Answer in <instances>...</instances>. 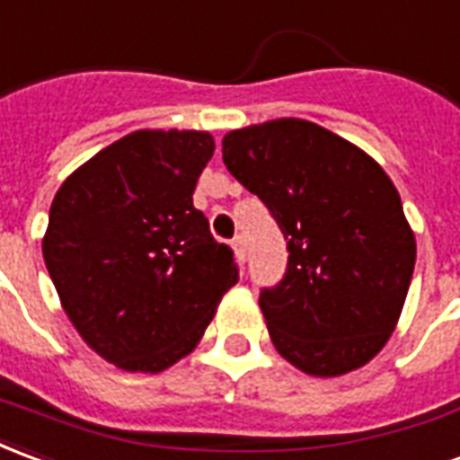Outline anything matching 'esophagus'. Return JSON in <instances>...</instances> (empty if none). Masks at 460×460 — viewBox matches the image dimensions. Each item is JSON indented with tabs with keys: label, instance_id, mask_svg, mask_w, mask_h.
Listing matches in <instances>:
<instances>
[{
	"label": "esophagus",
	"instance_id": "1",
	"mask_svg": "<svg viewBox=\"0 0 460 460\" xmlns=\"http://www.w3.org/2000/svg\"><path fill=\"white\" fill-rule=\"evenodd\" d=\"M233 250H235L237 260H240V262H245V260H247V243H245V237L237 235L235 240H233Z\"/></svg>",
	"mask_w": 460,
	"mask_h": 460
}]
</instances>
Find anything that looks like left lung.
I'll use <instances>...</instances> for the list:
<instances>
[{"label": "left lung", "mask_w": 460, "mask_h": 460, "mask_svg": "<svg viewBox=\"0 0 460 460\" xmlns=\"http://www.w3.org/2000/svg\"><path fill=\"white\" fill-rule=\"evenodd\" d=\"M223 161L288 240V272L260 292L275 349L312 376L364 367L392 337L416 262L392 178L302 119L230 131Z\"/></svg>", "instance_id": "left-lung-1"}]
</instances>
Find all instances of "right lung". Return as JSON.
<instances>
[{
	"label": "right lung",
	"instance_id": "obj_1",
	"mask_svg": "<svg viewBox=\"0 0 460 460\" xmlns=\"http://www.w3.org/2000/svg\"><path fill=\"white\" fill-rule=\"evenodd\" d=\"M208 131H133L68 175L41 252L84 341L126 371L158 374L195 349L237 282L233 250L193 205Z\"/></svg>",
	"mask_w": 460,
	"mask_h": 460
}]
</instances>
